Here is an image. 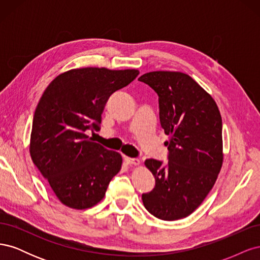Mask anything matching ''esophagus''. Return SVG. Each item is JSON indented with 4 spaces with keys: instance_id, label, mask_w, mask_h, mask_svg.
Wrapping results in <instances>:
<instances>
[{
    "instance_id": "esophagus-1",
    "label": "esophagus",
    "mask_w": 260,
    "mask_h": 260,
    "mask_svg": "<svg viewBox=\"0 0 260 260\" xmlns=\"http://www.w3.org/2000/svg\"><path fill=\"white\" fill-rule=\"evenodd\" d=\"M124 161L128 165H139L140 164L139 158H131V157H128V156H124Z\"/></svg>"
}]
</instances>
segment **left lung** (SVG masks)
<instances>
[{"label":"left lung","mask_w":260,"mask_h":260,"mask_svg":"<svg viewBox=\"0 0 260 260\" xmlns=\"http://www.w3.org/2000/svg\"><path fill=\"white\" fill-rule=\"evenodd\" d=\"M139 81L158 95L160 124L169 138L168 162H144L156 183L142 194L143 204L158 219L185 218L205 200L221 169V115L214 99L186 74L152 72Z\"/></svg>","instance_id":"8db88e82"}]
</instances>
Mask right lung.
Returning <instances> with one entry per match:
<instances>
[{
  "label": "right lung",
  "mask_w": 260,
  "mask_h": 260,
  "mask_svg": "<svg viewBox=\"0 0 260 260\" xmlns=\"http://www.w3.org/2000/svg\"><path fill=\"white\" fill-rule=\"evenodd\" d=\"M137 69L86 67L60 74L43 92L30 138L31 159L64 205L86 209L105 196L121 155L93 142L112 94L136 79Z\"/></svg>",
  "instance_id": "obj_1"
}]
</instances>
